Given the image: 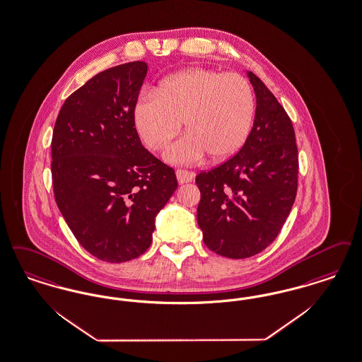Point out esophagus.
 <instances>
[{
	"mask_svg": "<svg viewBox=\"0 0 362 362\" xmlns=\"http://www.w3.org/2000/svg\"><path fill=\"white\" fill-rule=\"evenodd\" d=\"M194 176H195V174H194V173H191V171H186V170H176V177H177V182H179L180 185L191 182V180L194 179Z\"/></svg>",
	"mask_w": 362,
	"mask_h": 362,
	"instance_id": "1",
	"label": "esophagus"
}]
</instances>
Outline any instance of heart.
Instances as JSON below:
<instances>
[{"label": "heart", "mask_w": 362, "mask_h": 362, "mask_svg": "<svg viewBox=\"0 0 362 362\" xmlns=\"http://www.w3.org/2000/svg\"><path fill=\"white\" fill-rule=\"evenodd\" d=\"M256 102L244 76L194 67L141 94L133 109L136 129L151 149H161L182 129L186 134L165 151V159L189 164L207 153L213 161L232 159L247 140Z\"/></svg>", "instance_id": "obj_1"}]
</instances>
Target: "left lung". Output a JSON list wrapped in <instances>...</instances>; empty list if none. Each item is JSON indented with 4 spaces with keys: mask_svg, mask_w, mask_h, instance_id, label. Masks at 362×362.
Returning <instances> with one entry per match:
<instances>
[{
    "mask_svg": "<svg viewBox=\"0 0 362 362\" xmlns=\"http://www.w3.org/2000/svg\"><path fill=\"white\" fill-rule=\"evenodd\" d=\"M256 115L244 146L217 168L201 173L198 225L206 246L229 259H246L275 241L298 189V146L284 107L247 71Z\"/></svg>",
    "mask_w": 362,
    "mask_h": 362,
    "instance_id": "1",
    "label": "left lung"
}]
</instances>
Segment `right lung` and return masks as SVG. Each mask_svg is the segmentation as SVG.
Wrapping results in <instances>:
<instances>
[{
  "instance_id": "add662e5",
  "label": "right lung",
  "mask_w": 362,
  "mask_h": 362,
  "mask_svg": "<svg viewBox=\"0 0 362 362\" xmlns=\"http://www.w3.org/2000/svg\"><path fill=\"white\" fill-rule=\"evenodd\" d=\"M148 66L97 74L64 101L52 134L55 201L79 244L124 262L152 244L160 210L177 188L175 171L145 149L133 109Z\"/></svg>"
}]
</instances>
